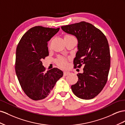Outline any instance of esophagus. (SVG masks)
Here are the masks:
<instances>
[{
  "label": "esophagus",
  "instance_id": "34e87169",
  "mask_svg": "<svg viewBox=\"0 0 125 125\" xmlns=\"http://www.w3.org/2000/svg\"><path fill=\"white\" fill-rule=\"evenodd\" d=\"M70 74V72H63V75L65 76L66 75H69Z\"/></svg>",
  "mask_w": 125,
  "mask_h": 125
}]
</instances>
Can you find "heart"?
Instances as JSON below:
<instances>
[{
	"instance_id": "b5f03b06",
	"label": "heart",
	"mask_w": 125,
	"mask_h": 125,
	"mask_svg": "<svg viewBox=\"0 0 125 125\" xmlns=\"http://www.w3.org/2000/svg\"><path fill=\"white\" fill-rule=\"evenodd\" d=\"M73 37L71 35H66L65 37ZM57 64H58L61 68H65L67 66V63L65 59L62 58V57H59L58 59L56 61Z\"/></svg>"
}]
</instances>
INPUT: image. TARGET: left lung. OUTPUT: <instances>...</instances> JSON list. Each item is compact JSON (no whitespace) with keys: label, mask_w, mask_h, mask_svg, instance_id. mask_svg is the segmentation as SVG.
Masks as SVG:
<instances>
[{"label":"left lung","mask_w":125,"mask_h":125,"mask_svg":"<svg viewBox=\"0 0 125 125\" xmlns=\"http://www.w3.org/2000/svg\"><path fill=\"white\" fill-rule=\"evenodd\" d=\"M61 28L77 39L78 51L73 61L74 67L84 66L83 73L77 74L78 81L71 86V89L78 98H93L102 91L108 79L110 55L107 39L100 30L85 21Z\"/></svg>","instance_id":"left-lung-1"}]
</instances>
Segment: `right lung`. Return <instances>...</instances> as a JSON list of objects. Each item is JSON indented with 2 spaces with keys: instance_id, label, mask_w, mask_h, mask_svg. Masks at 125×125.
<instances>
[{
  "instance_id": "add662e5",
  "label": "right lung",
  "mask_w": 125,
  "mask_h": 125,
  "mask_svg": "<svg viewBox=\"0 0 125 125\" xmlns=\"http://www.w3.org/2000/svg\"><path fill=\"white\" fill-rule=\"evenodd\" d=\"M60 28L42 26L31 28L20 39L16 49L15 71L22 90L34 101L44 99L50 95L63 73L58 68L45 72L42 59L49 55L48 41Z\"/></svg>"
}]
</instances>
